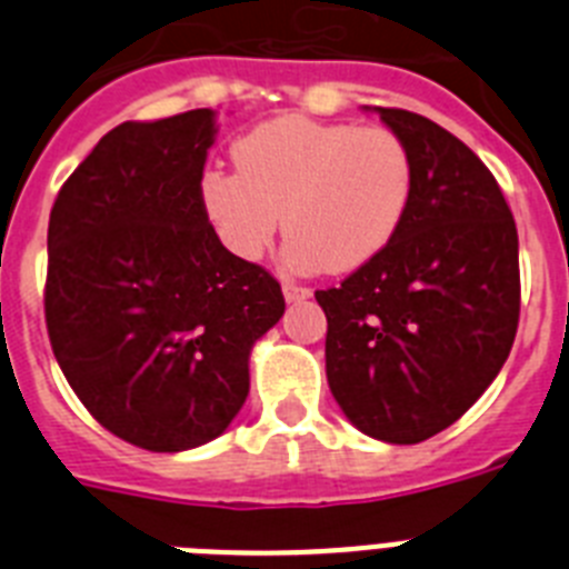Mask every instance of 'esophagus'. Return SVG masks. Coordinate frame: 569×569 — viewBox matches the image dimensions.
<instances>
[{
	"label": "esophagus",
	"instance_id": "esophagus-1",
	"mask_svg": "<svg viewBox=\"0 0 569 569\" xmlns=\"http://www.w3.org/2000/svg\"><path fill=\"white\" fill-rule=\"evenodd\" d=\"M284 299L288 301H305V299H310V296H313V290L310 288H301V284H293V281H284Z\"/></svg>",
	"mask_w": 569,
	"mask_h": 569
}]
</instances>
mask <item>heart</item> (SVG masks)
Here are the masks:
<instances>
[{
    "label": "heart",
    "mask_w": 569,
    "mask_h": 569,
    "mask_svg": "<svg viewBox=\"0 0 569 569\" xmlns=\"http://www.w3.org/2000/svg\"><path fill=\"white\" fill-rule=\"evenodd\" d=\"M239 173L208 170L202 208L224 248L256 261L284 216L293 270L350 273L381 253L413 196V156L390 128L279 116L233 144Z\"/></svg>",
    "instance_id": "obj_1"
}]
</instances>
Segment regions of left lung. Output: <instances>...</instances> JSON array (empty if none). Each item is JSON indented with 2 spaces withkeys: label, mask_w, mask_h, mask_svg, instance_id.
<instances>
[{
  "label": "left lung",
  "mask_w": 569,
  "mask_h": 569,
  "mask_svg": "<svg viewBox=\"0 0 569 569\" xmlns=\"http://www.w3.org/2000/svg\"><path fill=\"white\" fill-rule=\"evenodd\" d=\"M413 156L399 233L339 288L328 316V385L361 433L419 445L459 421L499 376L519 328V233L499 182L450 130L376 108Z\"/></svg>",
  "instance_id": "8db88e82"
}]
</instances>
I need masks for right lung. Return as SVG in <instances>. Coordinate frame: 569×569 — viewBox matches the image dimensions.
Returning a JSON list of instances; mask_svg holds the SVG:
<instances>
[{
    "mask_svg": "<svg viewBox=\"0 0 569 569\" xmlns=\"http://www.w3.org/2000/svg\"><path fill=\"white\" fill-rule=\"evenodd\" d=\"M208 108L122 122L59 190L44 321L88 413L119 439L179 453L228 430L279 281L224 248L202 208Z\"/></svg>",
    "mask_w": 569,
    "mask_h": 569,
    "instance_id": "1",
    "label": "right lung"
}]
</instances>
